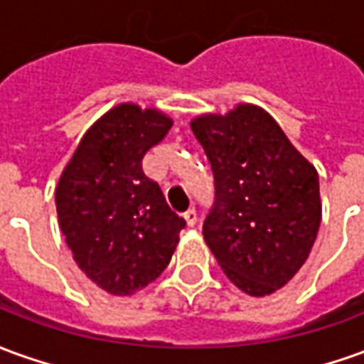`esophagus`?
Listing matches in <instances>:
<instances>
[{
	"mask_svg": "<svg viewBox=\"0 0 364 364\" xmlns=\"http://www.w3.org/2000/svg\"><path fill=\"white\" fill-rule=\"evenodd\" d=\"M183 217H185V220H187V225L189 226L197 225V210H195V208H189Z\"/></svg>",
	"mask_w": 364,
	"mask_h": 364,
	"instance_id": "obj_1",
	"label": "esophagus"
}]
</instances>
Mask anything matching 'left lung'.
I'll return each instance as SVG.
<instances>
[{"label": "left lung", "instance_id": "1", "mask_svg": "<svg viewBox=\"0 0 364 364\" xmlns=\"http://www.w3.org/2000/svg\"><path fill=\"white\" fill-rule=\"evenodd\" d=\"M191 129L215 177L205 242L236 288L268 296L296 276L315 242L317 171L270 114L250 104L200 116Z\"/></svg>", "mask_w": 364, "mask_h": 364}]
</instances>
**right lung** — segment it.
Wrapping results in <instances>:
<instances>
[{"label":"right lung","mask_w":364,"mask_h":364,"mask_svg":"<svg viewBox=\"0 0 364 364\" xmlns=\"http://www.w3.org/2000/svg\"><path fill=\"white\" fill-rule=\"evenodd\" d=\"M171 126L157 110L120 104L86 132L60 175L55 200L68 248L78 268L114 296L154 282L185 228L141 169Z\"/></svg>","instance_id":"1"}]
</instances>
